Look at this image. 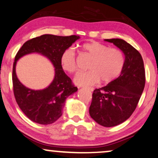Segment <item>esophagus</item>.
Instances as JSON below:
<instances>
[{
  "mask_svg": "<svg viewBox=\"0 0 158 158\" xmlns=\"http://www.w3.org/2000/svg\"><path fill=\"white\" fill-rule=\"evenodd\" d=\"M86 88H87L89 91H93V88H92V87H86Z\"/></svg>",
  "mask_w": 158,
  "mask_h": 158,
  "instance_id": "obj_1",
  "label": "esophagus"
}]
</instances>
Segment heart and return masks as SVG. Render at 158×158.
<instances>
[{
    "label": "heart",
    "instance_id": "1",
    "mask_svg": "<svg viewBox=\"0 0 158 158\" xmlns=\"http://www.w3.org/2000/svg\"><path fill=\"white\" fill-rule=\"evenodd\" d=\"M81 49L92 57L86 72L78 73L75 82L80 86L93 85L101 79L103 84H109L121 74L125 65V56L118 48L109 47L96 41L84 43ZM60 65L65 72L76 73L78 71L77 56L73 48H67L61 54Z\"/></svg>",
    "mask_w": 158,
    "mask_h": 158
}]
</instances>
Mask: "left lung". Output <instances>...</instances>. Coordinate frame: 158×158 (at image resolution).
Segmentation results:
<instances>
[{"label": "left lung", "instance_id": "obj_1", "mask_svg": "<svg viewBox=\"0 0 158 158\" xmlns=\"http://www.w3.org/2000/svg\"><path fill=\"white\" fill-rule=\"evenodd\" d=\"M113 43L125 56L124 69L119 77L93 93L89 114L104 127L123 123L135 111L145 86V70L141 54L123 39H106Z\"/></svg>", "mask_w": 158, "mask_h": 158}]
</instances>
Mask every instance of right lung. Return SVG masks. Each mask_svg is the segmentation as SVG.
I'll use <instances>...</instances> for the list:
<instances>
[{
    "mask_svg": "<svg viewBox=\"0 0 158 158\" xmlns=\"http://www.w3.org/2000/svg\"><path fill=\"white\" fill-rule=\"evenodd\" d=\"M79 36L45 34L28 40L17 52L13 64V91L16 101L23 112L34 123L49 125L61 117L65 99L77 91L71 78L65 74L60 65L61 54L72 45ZM37 52L51 60L56 68V75L51 85L41 91H33L24 86L15 72L16 61L27 53Z\"/></svg>",
    "mask_w": 158,
    "mask_h": 158,
    "instance_id": "1",
    "label": "right lung"
}]
</instances>
